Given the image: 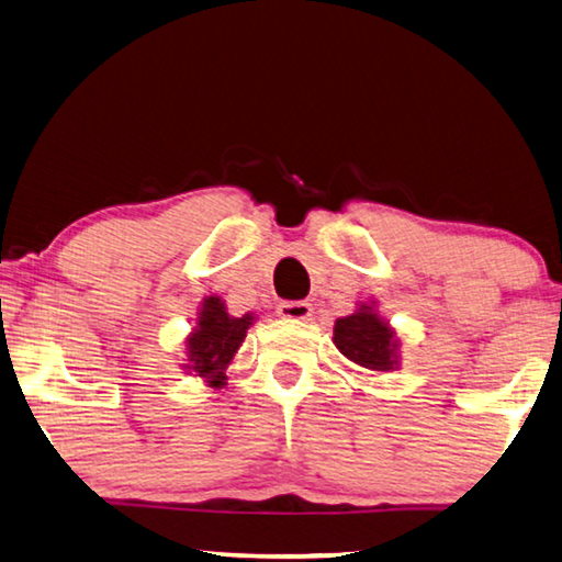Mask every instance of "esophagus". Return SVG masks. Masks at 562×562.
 Instances as JSON below:
<instances>
[{"instance_id": "obj_1", "label": "esophagus", "mask_w": 562, "mask_h": 562, "mask_svg": "<svg viewBox=\"0 0 562 562\" xmlns=\"http://www.w3.org/2000/svg\"><path fill=\"white\" fill-rule=\"evenodd\" d=\"M279 316L289 321H308L313 316V306L308 301H283L279 303Z\"/></svg>"}]
</instances>
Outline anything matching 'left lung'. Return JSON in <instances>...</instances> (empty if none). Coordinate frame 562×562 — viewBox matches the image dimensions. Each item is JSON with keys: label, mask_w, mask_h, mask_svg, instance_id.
<instances>
[{"label": "left lung", "mask_w": 562, "mask_h": 562, "mask_svg": "<svg viewBox=\"0 0 562 562\" xmlns=\"http://www.w3.org/2000/svg\"><path fill=\"white\" fill-rule=\"evenodd\" d=\"M333 342L348 360L368 370H392L397 366V340L387 323L378 318L370 306H360L352 316L338 318Z\"/></svg>", "instance_id": "left-lung-1"}]
</instances>
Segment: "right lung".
I'll list each match as a JSON object with an SVG mask.
<instances>
[{
	"label": "right lung",
	"mask_w": 562,
	"mask_h": 562,
	"mask_svg": "<svg viewBox=\"0 0 562 562\" xmlns=\"http://www.w3.org/2000/svg\"><path fill=\"white\" fill-rule=\"evenodd\" d=\"M251 321V316L232 318L224 311V303L220 299H206L196 328L187 338V356H190V366L187 368L196 378H204L212 387H222L224 370L232 362L234 352L239 350Z\"/></svg>",
	"instance_id": "right-lung-1"
}]
</instances>
